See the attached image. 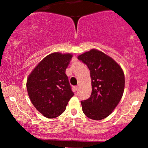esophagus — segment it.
<instances>
[{
    "instance_id": "34e87169",
    "label": "esophagus",
    "mask_w": 148,
    "mask_h": 148,
    "mask_svg": "<svg viewBox=\"0 0 148 148\" xmlns=\"http://www.w3.org/2000/svg\"><path fill=\"white\" fill-rule=\"evenodd\" d=\"M74 90H75V91H77V90H78V86H76L74 87Z\"/></svg>"
}]
</instances>
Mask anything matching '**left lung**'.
I'll return each instance as SVG.
<instances>
[{"instance_id": "8db88e82", "label": "left lung", "mask_w": 148, "mask_h": 148, "mask_svg": "<svg viewBox=\"0 0 148 148\" xmlns=\"http://www.w3.org/2000/svg\"><path fill=\"white\" fill-rule=\"evenodd\" d=\"M90 71L92 92L82 101L84 114L93 120H101L112 113L122 98L125 75L116 61L101 51L92 49L77 57Z\"/></svg>"}]
</instances>
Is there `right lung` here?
<instances>
[{
    "label": "right lung",
    "instance_id": "right-lung-1",
    "mask_svg": "<svg viewBox=\"0 0 148 148\" xmlns=\"http://www.w3.org/2000/svg\"><path fill=\"white\" fill-rule=\"evenodd\" d=\"M72 56L71 53L59 52L48 55L32 70L27 79L32 104L47 118L61 115L74 96L65 73Z\"/></svg>",
    "mask_w": 148,
    "mask_h": 148
}]
</instances>
